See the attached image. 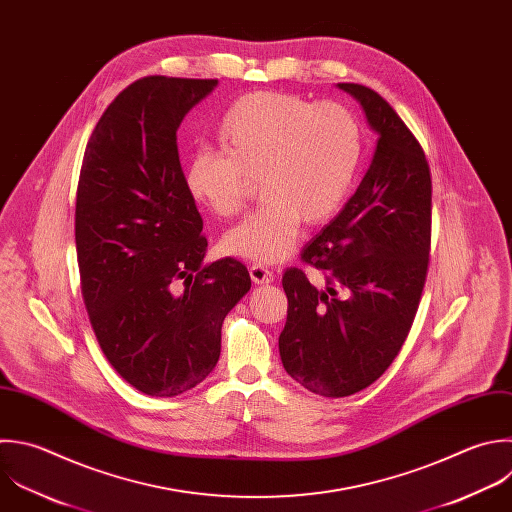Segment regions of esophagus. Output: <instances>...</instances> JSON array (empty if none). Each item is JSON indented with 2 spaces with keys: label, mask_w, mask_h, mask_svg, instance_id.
Returning a JSON list of instances; mask_svg holds the SVG:
<instances>
[{
  "label": "esophagus",
  "mask_w": 512,
  "mask_h": 512,
  "mask_svg": "<svg viewBox=\"0 0 512 512\" xmlns=\"http://www.w3.org/2000/svg\"><path fill=\"white\" fill-rule=\"evenodd\" d=\"M250 278H252L254 284H270V282H274V272L268 270L262 264H252L250 266Z\"/></svg>",
  "instance_id": "esophagus-1"
}]
</instances>
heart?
Wrapping results in <instances>:
<instances>
[{
    "instance_id": "1",
    "label": "heart",
    "mask_w": 512,
    "mask_h": 512,
    "mask_svg": "<svg viewBox=\"0 0 512 512\" xmlns=\"http://www.w3.org/2000/svg\"><path fill=\"white\" fill-rule=\"evenodd\" d=\"M222 154L198 150L184 168L188 196L220 218L238 214L260 182L264 204L222 238L226 254L256 264L286 260L302 222L332 220L362 162V128L336 102L312 104L284 92H252L220 118Z\"/></svg>"
}]
</instances>
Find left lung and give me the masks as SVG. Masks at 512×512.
<instances>
[{"mask_svg":"<svg viewBox=\"0 0 512 512\" xmlns=\"http://www.w3.org/2000/svg\"><path fill=\"white\" fill-rule=\"evenodd\" d=\"M378 134L368 172L344 208L304 248L326 274L316 288L300 268L282 286L288 318L278 338L284 370L304 388L342 398L392 364L412 326L430 250V170L400 116L374 90L338 84Z\"/></svg>","mask_w":512,"mask_h":512,"instance_id":"obj_1","label":"left lung"}]
</instances>
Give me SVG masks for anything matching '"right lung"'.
<instances>
[{"instance_id": "add662e5", "label": "right lung", "mask_w": 512, "mask_h": 512, "mask_svg": "<svg viewBox=\"0 0 512 512\" xmlns=\"http://www.w3.org/2000/svg\"><path fill=\"white\" fill-rule=\"evenodd\" d=\"M216 86L130 84L96 124L80 172L76 250L90 322L116 372L150 396L188 392L214 370L222 322L252 286L234 258L204 264L208 240L178 156L184 116Z\"/></svg>"}]
</instances>
